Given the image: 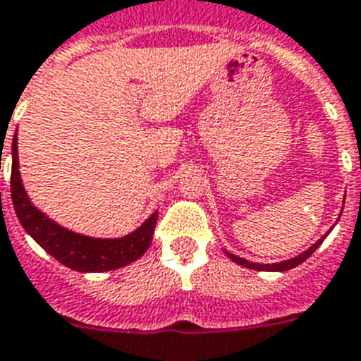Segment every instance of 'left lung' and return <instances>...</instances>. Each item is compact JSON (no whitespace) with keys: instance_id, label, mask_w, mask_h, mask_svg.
<instances>
[{"instance_id":"obj_1","label":"left lung","mask_w":361,"mask_h":361,"mask_svg":"<svg viewBox=\"0 0 361 361\" xmlns=\"http://www.w3.org/2000/svg\"><path fill=\"white\" fill-rule=\"evenodd\" d=\"M326 236H329V232H326V234H324L321 240L315 241L314 245L310 247L308 251H305L302 255H299V256H295V258H291V260L279 262V264H255V262L243 260V258H240V256H236V255H231V252H227V256L231 258L232 262H236V264H240V266H243V267H249V269H256V271H288V269H293V267H297L299 264H302L306 258H310V256L314 255L315 249H317V247L323 243V240Z\"/></svg>"}]
</instances>
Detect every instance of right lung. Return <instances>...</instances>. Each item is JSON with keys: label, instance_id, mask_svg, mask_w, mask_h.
<instances>
[{"label": "right lung", "instance_id": "add662e5", "mask_svg": "<svg viewBox=\"0 0 361 361\" xmlns=\"http://www.w3.org/2000/svg\"><path fill=\"white\" fill-rule=\"evenodd\" d=\"M18 138L13 140V171H11V195L16 216L31 238L38 245L59 260L62 266L80 273H101V271L120 269L130 262L138 260L151 245L154 225L159 212H154L147 221L134 232L116 240L80 236L75 232L56 225L40 210L32 207L23 190L20 171H18Z\"/></svg>", "mask_w": 361, "mask_h": 361}]
</instances>
